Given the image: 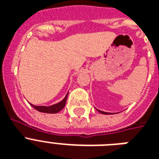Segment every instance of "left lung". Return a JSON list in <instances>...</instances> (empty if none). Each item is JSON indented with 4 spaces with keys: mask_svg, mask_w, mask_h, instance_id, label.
<instances>
[{
    "mask_svg": "<svg viewBox=\"0 0 159 159\" xmlns=\"http://www.w3.org/2000/svg\"><path fill=\"white\" fill-rule=\"evenodd\" d=\"M97 111H99L100 113H102V114H104V115H110V114H111V113H108V112H104V111H100V110H98V109H97Z\"/></svg>",
    "mask_w": 159,
    "mask_h": 159,
    "instance_id": "8db88e82",
    "label": "left lung"
}]
</instances>
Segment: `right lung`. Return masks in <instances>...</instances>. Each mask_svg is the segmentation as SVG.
<instances>
[{"label":"right lung","mask_w":159,"mask_h":159,"mask_svg":"<svg viewBox=\"0 0 159 159\" xmlns=\"http://www.w3.org/2000/svg\"><path fill=\"white\" fill-rule=\"evenodd\" d=\"M68 94V93H67ZM67 94L66 95V97H64V99L61 101L60 102L57 103V104H54L53 106H34L33 104H30L31 105L32 107L37 110L39 112H43V113H48V114H55L59 112L62 109H63V107L65 106V104H66V102H67Z\"/></svg>","instance_id":"obj_1"}]
</instances>
